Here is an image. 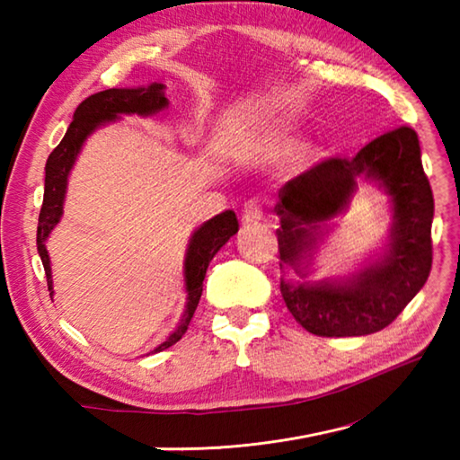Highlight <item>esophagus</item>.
I'll return each instance as SVG.
<instances>
[{
    "mask_svg": "<svg viewBox=\"0 0 460 460\" xmlns=\"http://www.w3.org/2000/svg\"><path fill=\"white\" fill-rule=\"evenodd\" d=\"M260 219H263V207L260 200L255 199H249L245 205H243V213H241V221L245 225H252V223H258Z\"/></svg>",
    "mask_w": 460,
    "mask_h": 460,
    "instance_id": "obj_1",
    "label": "esophagus"
}]
</instances>
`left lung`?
<instances>
[{
  "label": "left lung",
  "instance_id": "obj_1",
  "mask_svg": "<svg viewBox=\"0 0 460 460\" xmlns=\"http://www.w3.org/2000/svg\"><path fill=\"white\" fill-rule=\"evenodd\" d=\"M357 178H373L394 202L392 243L379 261L347 284L279 282L296 323L318 337H361L392 324L426 284L432 268V189L416 131L400 126L361 147L353 158H324L278 192L274 211L279 270L298 268L314 241L316 223L345 208Z\"/></svg>",
  "mask_w": 460,
  "mask_h": 460
}]
</instances>
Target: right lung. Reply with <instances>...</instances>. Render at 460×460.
Returning <instances> with one entry per match:
<instances>
[{
  "mask_svg": "<svg viewBox=\"0 0 460 460\" xmlns=\"http://www.w3.org/2000/svg\"><path fill=\"white\" fill-rule=\"evenodd\" d=\"M168 105V99L164 97V84L154 83L147 89H107L99 91L91 95L76 107L75 118L68 126L65 137L60 144L54 147L52 154L46 160V181H44V200L40 208V217H38V231H36V245L38 253H40L42 266L46 271V284H49V292L52 296V274H50V260L49 252H46L44 241L50 235L54 225L60 221L62 215V202H65L66 192V178L68 172L76 160L81 146L93 129L101 123L111 121L118 118L119 113H137V115H150L160 111L162 107ZM239 231L237 217L233 211H225L221 215L213 217L207 221L200 229L194 231L190 239L189 253H186L184 261V276H186V292H189V302H186V310L178 329L170 334V337L155 347L154 351H164V349L172 347L174 342L182 339L190 324V318L194 310L199 306L200 294H202V279H205L208 261L215 258V253L227 243L229 237L235 235Z\"/></svg>",
  "mask_w": 460,
  "mask_h": 460,
  "instance_id": "obj_1",
  "label": "right lung"
}]
</instances>
